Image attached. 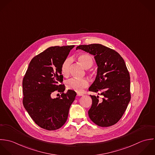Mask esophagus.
Masks as SVG:
<instances>
[{
    "instance_id": "34e87169",
    "label": "esophagus",
    "mask_w": 155,
    "mask_h": 155,
    "mask_svg": "<svg viewBox=\"0 0 155 155\" xmlns=\"http://www.w3.org/2000/svg\"><path fill=\"white\" fill-rule=\"evenodd\" d=\"M77 96H83V94H82V93H77Z\"/></svg>"
}]
</instances>
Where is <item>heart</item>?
<instances>
[{
    "mask_svg": "<svg viewBox=\"0 0 155 155\" xmlns=\"http://www.w3.org/2000/svg\"><path fill=\"white\" fill-rule=\"evenodd\" d=\"M79 62L86 69L90 68L93 64V59L87 54H80L77 56ZM72 63L71 58H66L61 65V73L64 77H68L70 72V67ZM89 86L88 81L85 78H71L66 82V86L68 89L77 92H81L84 88Z\"/></svg>",
    "mask_w": 155,
    "mask_h": 155,
    "instance_id": "obj_1",
    "label": "heart"
}]
</instances>
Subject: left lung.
Instances as JSON below:
<instances>
[{
	"mask_svg": "<svg viewBox=\"0 0 155 155\" xmlns=\"http://www.w3.org/2000/svg\"><path fill=\"white\" fill-rule=\"evenodd\" d=\"M78 49L94 56L97 74L89 91L103 96L99 99L98 96L91 95L89 116L97 126H112L122 118L130 100V75L125 62L117 51L99 44L80 45Z\"/></svg>",
	"mask_w": 155,
	"mask_h": 155,
	"instance_id": "1",
	"label": "left lung"
}]
</instances>
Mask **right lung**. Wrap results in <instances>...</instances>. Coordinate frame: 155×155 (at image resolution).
<instances>
[{
  "label": "right lung",
  "mask_w": 155,
  "mask_h": 155,
  "mask_svg": "<svg viewBox=\"0 0 155 155\" xmlns=\"http://www.w3.org/2000/svg\"><path fill=\"white\" fill-rule=\"evenodd\" d=\"M74 45L54 46L35 56L23 80V104L35 123L48 130L61 127L65 124L69 108L77 93L72 90L64 93L61 84V65ZM60 84L59 85V84ZM61 97L52 98L53 92Z\"/></svg>",
  "instance_id": "add662e5"
}]
</instances>
